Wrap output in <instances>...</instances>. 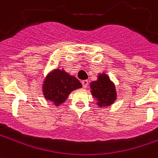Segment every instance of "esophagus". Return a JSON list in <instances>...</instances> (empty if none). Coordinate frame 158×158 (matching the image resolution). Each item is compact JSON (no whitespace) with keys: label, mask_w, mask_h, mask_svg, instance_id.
Returning <instances> with one entry per match:
<instances>
[{"label":"esophagus","mask_w":158,"mask_h":158,"mask_svg":"<svg viewBox=\"0 0 158 158\" xmlns=\"http://www.w3.org/2000/svg\"><path fill=\"white\" fill-rule=\"evenodd\" d=\"M82 85H83V87H84V88H87V87H88V85H89L88 80H83Z\"/></svg>","instance_id":"1"}]
</instances>
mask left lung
Returning <instances> with one entry per match:
<instances>
[{
    "instance_id": "left-lung-1",
    "label": "left lung",
    "mask_w": 158,
    "mask_h": 158,
    "mask_svg": "<svg viewBox=\"0 0 158 158\" xmlns=\"http://www.w3.org/2000/svg\"><path fill=\"white\" fill-rule=\"evenodd\" d=\"M89 87L92 96L100 108L111 106L116 100L117 93L115 84L105 72L99 73L97 80L91 82Z\"/></svg>"
}]
</instances>
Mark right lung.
Wrapping results in <instances>:
<instances>
[{"label":"right lung","mask_w":158,"mask_h":158,"mask_svg":"<svg viewBox=\"0 0 158 158\" xmlns=\"http://www.w3.org/2000/svg\"><path fill=\"white\" fill-rule=\"evenodd\" d=\"M80 88H82V84L75 76L59 68L47 74L42 86L44 98L55 106H61L72 91Z\"/></svg>","instance_id":"obj_1"}]
</instances>
